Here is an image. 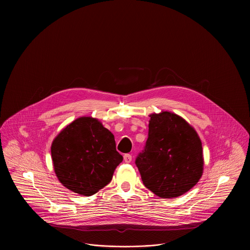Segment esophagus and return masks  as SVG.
<instances>
[{
  "label": "esophagus",
  "instance_id": "34e87169",
  "mask_svg": "<svg viewBox=\"0 0 250 250\" xmlns=\"http://www.w3.org/2000/svg\"><path fill=\"white\" fill-rule=\"evenodd\" d=\"M123 158H124V162L127 163V164L131 163V161H132V155L131 154H125Z\"/></svg>",
  "mask_w": 250,
  "mask_h": 250
}]
</instances>
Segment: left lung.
<instances>
[{
    "mask_svg": "<svg viewBox=\"0 0 250 250\" xmlns=\"http://www.w3.org/2000/svg\"><path fill=\"white\" fill-rule=\"evenodd\" d=\"M148 139L136 165L144 186L163 198L177 197L194 187L203 172L202 143L177 114L150 115Z\"/></svg>",
    "mask_w": 250,
    "mask_h": 250,
    "instance_id": "obj_1",
    "label": "left lung"
}]
</instances>
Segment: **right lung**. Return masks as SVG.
<instances>
[{"label":"right lung","instance_id":"obj_1","mask_svg":"<svg viewBox=\"0 0 250 250\" xmlns=\"http://www.w3.org/2000/svg\"><path fill=\"white\" fill-rule=\"evenodd\" d=\"M51 153L61 183L84 196L107 186L123 160L113 135L92 117H80L66 126L54 140Z\"/></svg>","mask_w":250,"mask_h":250}]
</instances>
